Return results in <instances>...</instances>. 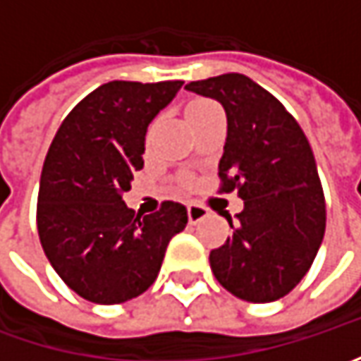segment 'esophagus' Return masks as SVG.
<instances>
[{"label": "esophagus", "instance_id": "obj_1", "mask_svg": "<svg viewBox=\"0 0 361 361\" xmlns=\"http://www.w3.org/2000/svg\"><path fill=\"white\" fill-rule=\"evenodd\" d=\"M187 213H188V223L190 225H197V223H201L204 216H209V211H207V207H202L199 202H190L187 207Z\"/></svg>", "mask_w": 361, "mask_h": 361}]
</instances>
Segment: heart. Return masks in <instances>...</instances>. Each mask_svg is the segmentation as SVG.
<instances>
[{
    "mask_svg": "<svg viewBox=\"0 0 361 361\" xmlns=\"http://www.w3.org/2000/svg\"><path fill=\"white\" fill-rule=\"evenodd\" d=\"M215 102H211V100H201V98H197V100H192V102H188V106L185 108V114L188 116H192V114H199L202 110H209V108H215Z\"/></svg>",
    "mask_w": 361,
    "mask_h": 361,
    "instance_id": "obj_1",
    "label": "heart"
}]
</instances>
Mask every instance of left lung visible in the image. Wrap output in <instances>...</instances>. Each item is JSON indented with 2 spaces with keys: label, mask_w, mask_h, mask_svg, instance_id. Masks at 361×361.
<instances>
[{
  "label": "left lung",
  "mask_w": 361,
  "mask_h": 361,
  "mask_svg": "<svg viewBox=\"0 0 361 361\" xmlns=\"http://www.w3.org/2000/svg\"><path fill=\"white\" fill-rule=\"evenodd\" d=\"M227 114L221 190H237L243 211L227 215L233 237L211 251L216 281L235 298L269 303L310 271L326 233V199L312 146L298 120L243 74L187 84Z\"/></svg>",
  "instance_id": "8db88e82"
}]
</instances>
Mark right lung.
<instances>
[{"mask_svg": "<svg viewBox=\"0 0 361 361\" xmlns=\"http://www.w3.org/2000/svg\"><path fill=\"white\" fill-rule=\"evenodd\" d=\"M180 80H114L66 116L44 160L37 233L72 291L92 303H124L154 283L169 241L187 227V209L164 201L152 215L122 201L145 166L148 124L171 104Z\"/></svg>", "mask_w": 361, "mask_h": 361, "instance_id": "right-lung-1", "label": "right lung"}]
</instances>
